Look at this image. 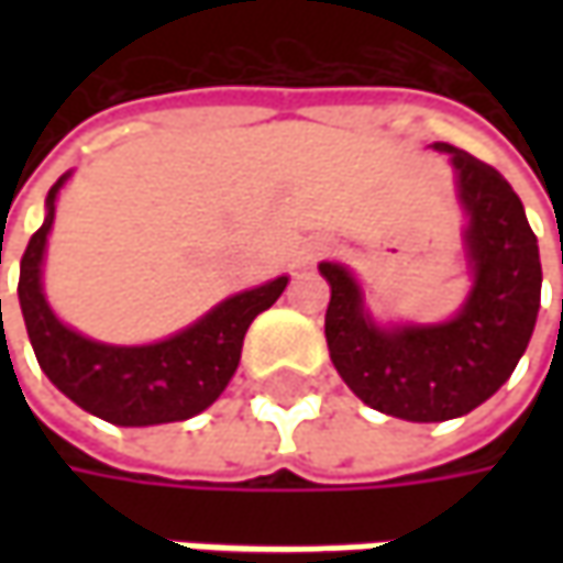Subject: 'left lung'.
<instances>
[{"mask_svg":"<svg viewBox=\"0 0 563 563\" xmlns=\"http://www.w3.org/2000/svg\"><path fill=\"white\" fill-rule=\"evenodd\" d=\"M435 150L451 153L470 216L476 285L461 313L444 325L385 332L363 313L354 278L335 263H319L332 285L325 341L335 369L363 404L413 422L454 420L492 398L530 344L542 294L539 244L514 187L457 146Z\"/></svg>","mask_w":563,"mask_h":563,"instance_id":"left-lung-1","label":"left lung"}]
</instances>
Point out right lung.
<instances>
[{
    "label": "right lung",
    "instance_id": "add662e5",
    "mask_svg": "<svg viewBox=\"0 0 563 563\" xmlns=\"http://www.w3.org/2000/svg\"><path fill=\"white\" fill-rule=\"evenodd\" d=\"M65 178L68 175L49 187L46 222L33 231L18 278V300L40 369L77 407L115 426H156L197 417L225 391L241 363L250 322L282 297L288 278L282 275L269 285L228 297L181 335L159 344L112 347L77 335L55 319L40 288V263L53 228L55 194Z\"/></svg>",
    "mask_w": 563,
    "mask_h": 563
}]
</instances>
